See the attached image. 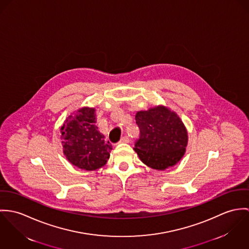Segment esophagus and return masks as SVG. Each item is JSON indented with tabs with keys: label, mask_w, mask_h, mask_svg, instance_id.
Wrapping results in <instances>:
<instances>
[{
	"label": "esophagus",
	"mask_w": 249,
	"mask_h": 249,
	"mask_svg": "<svg viewBox=\"0 0 249 249\" xmlns=\"http://www.w3.org/2000/svg\"><path fill=\"white\" fill-rule=\"evenodd\" d=\"M127 142H129V138H128L127 136H124V137H122L121 139L119 140V143H127Z\"/></svg>",
	"instance_id": "esophagus-1"
}]
</instances>
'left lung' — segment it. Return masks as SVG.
<instances>
[{"mask_svg":"<svg viewBox=\"0 0 249 249\" xmlns=\"http://www.w3.org/2000/svg\"><path fill=\"white\" fill-rule=\"evenodd\" d=\"M139 138L134 150L146 165L164 170L175 165L185 152L187 131L180 118L165 107L138 111Z\"/></svg>","mask_w":249,"mask_h":249,"instance_id":"1","label":"left lung"}]
</instances>
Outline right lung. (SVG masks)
Returning <instances> with one entry per match:
<instances>
[{
  "mask_svg": "<svg viewBox=\"0 0 249 249\" xmlns=\"http://www.w3.org/2000/svg\"><path fill=\"white\" fill-rule=\"evenodd\" d=\"M95 122L94 109L83 108L70 115L61 128L65 156L71 164L88 171L105 165L112 149Z\"/></svg>",
  "mask_w": 249,
  "mask_h": 249,
  "instance_id": "1",
  "label": "right lung"
}]
</instances>
